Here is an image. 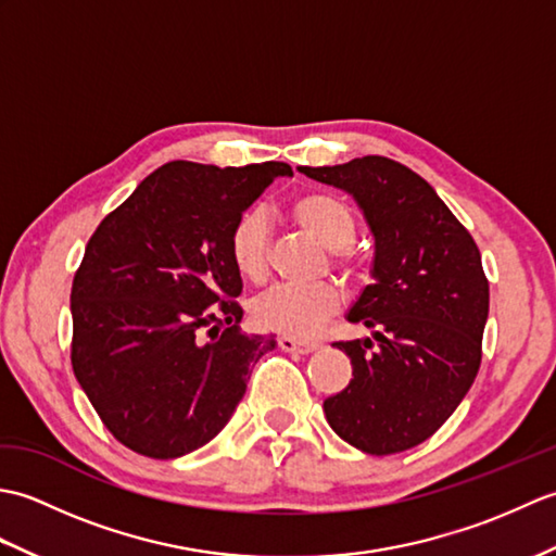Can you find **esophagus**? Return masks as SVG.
Wrapping results in <instances>:
<instances>
[{
  "label": "esophagus",
  "instance_id": "1",
  "mask_svg": "<svg viewBox=\"0 0 556 556\" xmlns=\"http://www.w3.org/2000/svg\"><path fill=\"white\" fill-rule=\"evenodd\" d=\"M279 349L287 353H313L317 349V341H303V339H293V337H279Z\"/></svg>",
  "mask_w": 556,
  "mask_h": 556
}]
</instances>
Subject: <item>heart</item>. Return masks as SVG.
Returning <instances> with one entry per match:
<instances>
[{
    "label": "heart",
    "mask_w": 556,
    "mask_h": 556,
    "mask_svg": "<svg viewBox=\"0 0 556 556\" xmlns=\"http://www.w3.org/2000/svg\"><path fill=\"white\" fill-rule=\"evenodd\" d=\"M291 217L299 227L332 253V263L341 269H353L349 245L356 241V217L353 210L329 193H305L293 200ZM229 255L236 271L260 285L269 271V233L263 210H248L236 219L229 233ZM341 293L332 281L315 285L275 287L257 296L251 315L255 325L287 337H311L339 311Z\"/></svg>",
    "instance_id": "b5f03b06"
}]
</instances>
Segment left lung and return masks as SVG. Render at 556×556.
<instances>
[{
    "label": "left lung",
    "mask_w": 556,
    "mask_h": 556,
    "mask_svg": "<svg viewBox=\"0 0 556 556\" xmlns=\"http://www.w3.org/2000/svg\"><path fill=\"white\" fill-rule=\"evenodd\" d=\"M299 172L353 195L375 239V281L346 320L375 329L377 346L334 344L353 380L325 399L327 422L365 454L406 452L442 428L478 375L490 311L480 251L434 188L394 160Z\"/></svg>",
    "instance_id": "8db88e82"
}]
</instances>
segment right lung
Here are the masks:
<instances>
[{"label":"right lung","instance_id":"right-lung-1","mask_svg":"<svg viewBox=\"0 0 556 556\" xmlns=\"http://www.w3.org/2000/svg\"><path fill=\"white\" fill-rule=\"evenodd\" d=\"M285 162L215 167L176 160L100 222L71 287V365L124 446L176 458L207 444L248 372L277 346L241 332L243 281L229 233Z\"/></svg>","mask_w":556,"mask_h":556}]
</instances>
